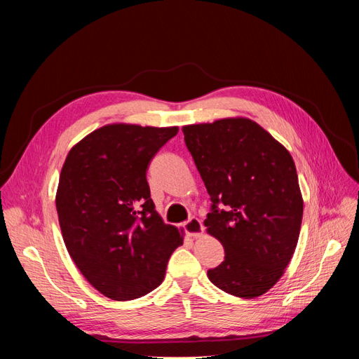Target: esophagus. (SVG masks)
Returning <instances> with one entry per match:
<instances>
[{
    "instance_id": "34e87169",
    "label": "esophagus",
    "mask_w": 359,
    "mask_h": 359,
    "mask_svg": "<svg viewBox=\"0 0 359 359\" xmlns=\"http://www.w3.org/2000/svg\"><path fill=\"white\" fill-rule=\"evenodd\" d=\"M184 229H186V232L190 236L198 238L203 232V226L199 219H196V217H191V219H189L186 223H184Z\"/></svg>"
}]
</instances>
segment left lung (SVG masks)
I'll return each instance as SVG.
<instances>
[{
    "label": "left lung",
    "mask_w": 359,
    "mask_h": 359,
    "mask_svg": "<svg viewBox=\"0 0 359 359\" xmlns=\"http://www.w3.org/2000/svg\"><path fill=\"white\" fill-rule=\"evenodd\" d=\"M211 198L206 232L224 247L211 283L240 298L264 295L295 252L304 202L289 151L248 118L182 127Z\"/></svg>",
    "instance_id": "8db88e82"
}]
</instances>
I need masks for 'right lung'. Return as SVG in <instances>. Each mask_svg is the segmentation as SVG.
Instances as JSON below:
<instances>
[{
	"mask_svg": "<svg viewBox=\"0 0 359 359\" xmlns=\"http://www.w3.org/2000/svg\"><path fill=\"white\" fill-rule=\"evenodd\" d=\"M178 127L107 124L76 144L64 161L57 212L76 266L102 295L128 301L165 278L182 231L163 223L147 181L149 161Z\"/></svg>",
	"mask_w": 359,
	"mask_h": 359,
	"instance_id": "1",
	"label": "right lung"
}]
</instances>
